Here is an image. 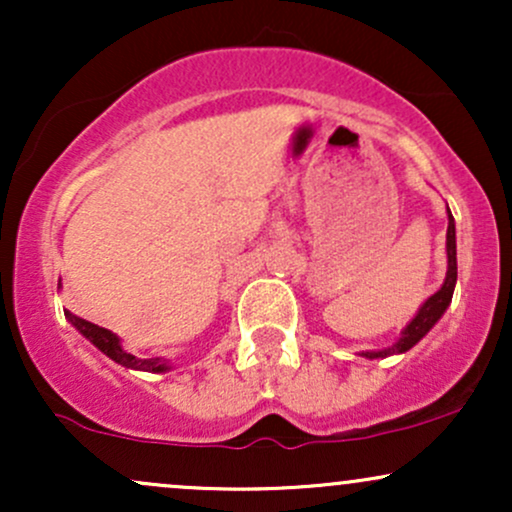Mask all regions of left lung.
Returning a JSON list of instances; mask_svg holds the SVG:
<instances>
[{"mask_svg":"<svg viewBox=\"0 0 512 512\" xmlns=\"http://www.w3.org/2000/svg\"><path fill=\"white\" fill-rule=\"evenodd\" d=\"M445 252H448V272H445V281L443 286L433 293L428 301L421 305L419 313L411 317V322L407 327H404L402 334H399V339L392 346H387V349H380V351H361V356L366 358H387L392 354H404V351H409L411 346L419 344L421 339L426 337L428 332H431V327L436 325V322L443 317L445 310H448V305L452 301V291H455V284H457V243H455V219H452L450 209H448V238H445Z\"/></svg>","mask_w":512,"mask_h":512,"instance_id":"obj_1","label":"left lung"}]
</instances>
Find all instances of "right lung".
<instances>
[{
    "mask_svg": "<svg viewBox=\"0 0 512 512\" xmlns=\"http://www.w3.org/2000/svg\"><path fill=\"white\" fill-rule=\"evenodd\" d=\"M64 315H67V320L72 322L76 330L84 334L88 342L96 346V349H101L108 358H113L115 363H120V366L132 368V370H146V373H166V370H170L168 358H161V356L137 358L134 354H127V351L122 349L120 337H117V334L105 330V327L93 325V322L84 320V317L72 315L69 310Z\"/></svg>",
    "mask_w": 512,
    "mask_h": 512,
    "instance_id": "add662e5",
    "label": "right lung"
}]
</instances>
